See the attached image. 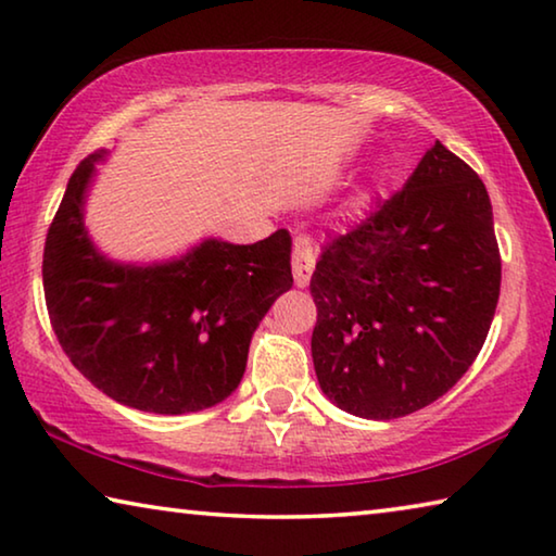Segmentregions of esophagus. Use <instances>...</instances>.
<instances>
[{"instance_id":"1","label":"esophagus","mask_w":556,"mask_h":556,"mask_svg":"<svg viewBox=\"0 0 556 556\" xmlns=\"http://www.w3.org/2000/svg\"><path fill=\"white\" fill-rule=\"evenodd\" d=\"M291 269H294L296 287H306L314 271V252L308 248V242L296 240L294 252H291Z\"/></svg>"}]
</instances>
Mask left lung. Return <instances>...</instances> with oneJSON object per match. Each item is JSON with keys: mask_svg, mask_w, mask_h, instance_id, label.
Masks as SVG:
<instances>
[{"mask_svg": "<svg viewBox=\"0 0 556 556\" xmlns=\"http://www.w3.org/2000/svg\"><path fill=\"white\" fill-rule=\"evenodd\" d=\"M312 355L328 400L363 419L427 407L464 378L501 296L493 205L437 142L402 191L326 244Z\"/></svg>", "mask_w": 556, "mask_h": 556, "instance_id": "left-lung-1", "label": "left lung"}]
</instances>
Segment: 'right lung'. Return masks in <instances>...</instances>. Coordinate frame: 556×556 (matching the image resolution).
Masks as SVG:
<instances>
[{
  "label": "right lung",
  "instance_id": "1",
  "mask_svg": "<svg viewBox=\"0 0 556 556\" xmlns=\"http://www.w3.org/2000/svg\"><path fill=\"white\" fill-rule=\"evenodd\" d=\"M108 156L98 149L75 168L43 248L46 308L65 355L119 404L186 414L235 392L255 328L291 289V238L255 244L203 240L181 260L119 265L100 255L83 205Z\"/></svg>",
  "mask_w": 556,
  "mask_h": 556
}]
</instances>
